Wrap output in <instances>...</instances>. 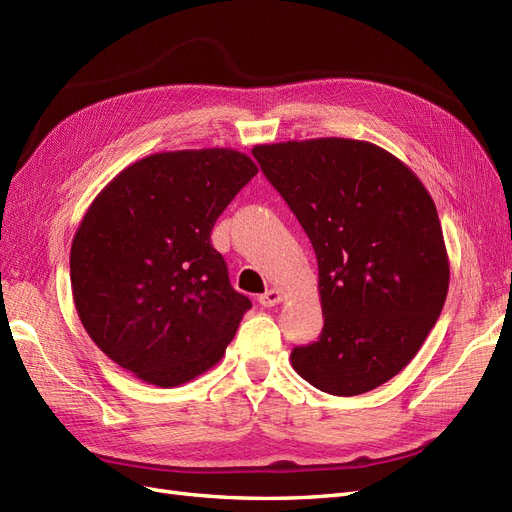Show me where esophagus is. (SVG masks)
Here are the masks:
<instances>
[{
  "label": "esophagus",
  "mask_w": 512,
  "mask_h": 512,
  "mask_svg": "<svg viewBox=\"0 0 512 512\" xmlns=\"http://www.w3.org/2000/svg\"><path fill=\"white\" fill-rule=\"evenodd\" d=\"M284 297H282V292L280 290H275V288H271V290H267L265 294H260L258 297V303L262 305V307H273V305H277L280 303Z\"/></svg>",
  "instance_id": "1"
}]
</instances>
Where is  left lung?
Masks as SVG:
<instances>
[{
  "instance_id": "obj_1",
  "label": "left lung",
  "mask_w": 512,
  "mask_h": 512,
  "mask_svg": "<svg viewBox=\"0 0 512 512\" xmlns=\"http://www.w3.org/2000/svg\"><path fill=\"white\" fill-rule=\"evenodd\" d=\"M307 232L324 327L290 363L316 389L352 397L421 350L446 301L448 254L425 185L386 149L309 138L252 149Z\"/></svg>"
}]
</instances>
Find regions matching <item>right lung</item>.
<instances>
[{
	"label": "right lung",
	"mask_w": 512,
	"mask_h": 512,
	"mask_svg": "<svg viewBox=\"0 0 512 512\" xmlns=\"http://www.w3.org/2000/svg\"><path fill=\"white\" fill-rule=\"evenodd\" d=\"M258 173L237 149L153 153L89 205L70 250L76 312L94 344L147 384L218 363L252 307L230 286L211 228Z\"/></svg>",
	"instance_id": "add662e5"
}]
</instances>
